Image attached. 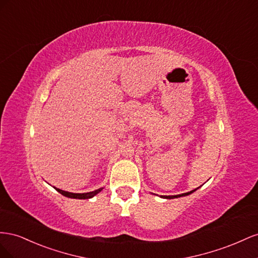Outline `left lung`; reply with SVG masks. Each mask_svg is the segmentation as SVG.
Returning a JSON list of instances; mask_svg holds the SVG:
<instances>
[{"label":"left lung","instance_id":"left-lung-1","mask_svg":"<svg viewBox=\"0 0 258 258\" xmlns=\"http://www.w3.org/2000/svg\"><path fill=\"white\" fill-rule=\"evenodd\" d=\"M197 189H199V188H196L195 190H191V191H190V192H186V194H181V195H177V196H161V198H163V199H175V198L186 197V196H189V195H191V194H192V192H195V191H196Z\"/></svg>","mask_w":258,"mask_h":258}]
</instances>
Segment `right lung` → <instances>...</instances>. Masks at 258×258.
Returning <instances> with one entry per match:
<instances>
[{"instance_id":"right-lung-1","label":"right lung","mask_w":258,"mask_h":258,"mask_svg":"<svg viewBox=\"0 0 258 258\" xmlns=\"http://www.w3.org/2000/svg\"><path fill=\"white\" fill-rule=\"evenodd\" d=\"M54 188L58 191V192L61 194L64 197L71 198V199H81V200H84V199H91L94 196H96L97 194H99L100 191L104 189V188H99V189H96V190H94V191H91V192H85V194H73V192H69V191L61 190L59 188H56V187H54Z\"/></svg>"}]
</instances>
